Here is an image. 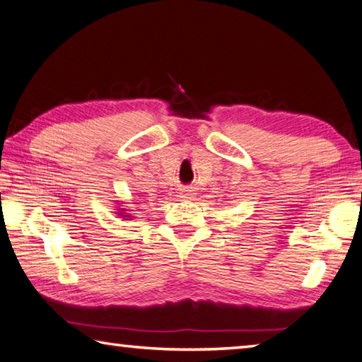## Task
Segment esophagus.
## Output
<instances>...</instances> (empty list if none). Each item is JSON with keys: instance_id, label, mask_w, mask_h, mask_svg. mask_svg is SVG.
Returning a JSON list of instances; mask_svg holds the SVG:
<instances>
[{"instance_id": "obj_1", "label": "esophagus", "mask_w": 362, "mask_h": 362, "mask_svg": "<svg viewBox=\"0 0 362 362\" xmlns=\"http://www.w3.org/2000/svg\"><path fill=\"white\" fill-rule=\"evenodd\" d=\"M182 198H192V194H189V189H185V194H183Z\"/></svg>"}]
</instances>
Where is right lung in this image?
Wrapping results in <instances>:
<instances>
[{
	"mask_svg": "<svg viewBox=\"0 0 362 362\" xmlns=\"http://www.w3.org/2000/svg\"><path fill=\"white\" fill-rule=\"evenodd\" d=\"M124 217H126V216H124Z\"/></svg>",
	"mask_w": 362,
	"mask_h": 362,
	"instance_id": "right-lung-1",
	"label": "right lung"
}]
</instances>
